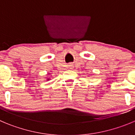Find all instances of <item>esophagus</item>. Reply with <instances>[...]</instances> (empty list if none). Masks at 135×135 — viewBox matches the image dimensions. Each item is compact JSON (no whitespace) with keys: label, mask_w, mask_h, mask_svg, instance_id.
Listing matches in <instances>:
<instances>
[{"label":"esophagus","mask_w":135,"mask_h":135,"mask_svg":"<svg viewBox=\"0 0 135 135\" xmlns=\"http://www.w3.org/2000/svg\"><path fill=\"white\" fill-rule=\"evenodd\" d=\"M69 68H70V69H73V65H72V64H70V65H69Z\"/></svg>","instance_id":"1"}]
</instances>
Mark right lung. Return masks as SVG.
<instances>
[{
  "mask_svg": "<svg viewBox=\"0 0 135 135\" xmlns=\"http://www.w3.org/2000/svg\"><path fill=\"white\" fill-rule=\"evenodd\" d=\"M47 75H50V73H47ZM46 81H49V80H50V77H46Z\"/></svg>",
  "mask_w": 135,
  "mask_h": 135,
  "instance_id": "right-lung-1",
  "label": "right lung"
}]
</instances>
